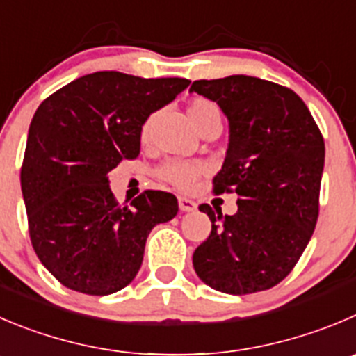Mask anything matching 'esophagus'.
<instances>
[{
  "instance_id": "obj_1",
  "label": "esophagus",
  "mask_w": 356,
  "mask_h": 356,
  "mask_svg": "<svg viewBox=\"0 0 356 356\" xmlns=\"http://www.w3.org/2000/svg\"><path fill=\"white\" fill-rule=\"evenodd\" d=\"M178 206H180V209L184 213L195 211V208H197V204H195V202L188 197H178Z\"/></svg>"
}]
</instances>
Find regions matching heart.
Here are the masks:
<instances>
[{"mask_svg": "<svg viewBox=\"0 0 356 356\" xmlns=\"http://www.w3.org/2000/svg\"><path fill=\"white\" fill-rule=\"evenodd\" d=\"M187 113L191 122L194 124L195 129L199 133L209 127V125L222 124V113H220V108L216 106L213 101L204 99V97H194V99L188 103ZM154 122L155 115H150L147 120L141 125V141L148 143L152 138V131H154ZM206 172V164L199 161H171L164 162V164L159 168L157 175L159 178H162L168 184L175 185L176 188L180 191H188L191 187H194V184L197 181V178H201Z\"/></svg>", "mask_w": 356, "mask_h": 356, "instance_id": "b5f03b06", "label": "heart"}]
</instances>
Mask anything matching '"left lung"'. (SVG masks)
Returning <instances> with one entry per match:
<instances>
[{
  "label": "left lung",
  "mask_w": 356,
  "mask_h": 356,
  "mask_svg": "<svg viewBox=\"0 0 356 356\" xmlns=\"http://www.w3.org/2000/svg\"><path fill=\"white\" fill-rule=\"evenodd\" d=\"M191 92L215 101L229 118V148L213 192H236L238 211L201 204L211 234L192 262L211 289L262 292L285 280L306 250L320 209L325 143L313 115L289 87L232 74L195 80Z\"/></svg>",
  "instance_id": "obj_1"
}]
</instances>
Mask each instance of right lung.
<instances>
[{"label":"right lung","instance_id":"1","mask_svg":"<svg viewBox=\"0 0 356 356\" xmlns=\"http://www.w3.org/2000/svg\"><path fill=\"white\" fill-rule=\"evenodd\" d=\"M187 79L97 71L47 97L29 125L20 169L29 238L57 282L87 296L129 285L157 223L178 213L169 192L120 206L108 172L140 155L141 125L188 87Z\"/></svg>","mask_w":356,"mask_h":356}]
</instances>
